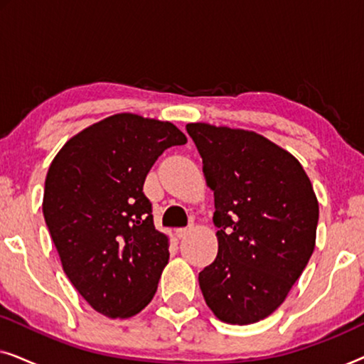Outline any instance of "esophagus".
Segmentation results:
<instances>
[{
    "label": "esophagus",
    "instance_id": "1",
    "mask_svg": "<svg viewBox=\"0 0 364 364\" xmlns=\"http://www.w3.org/2000/svg\"><path fill=\"white\" fill-rule=\"evenodd\" d=\"M191 232H192V227H187V228H178V230H176V235H177V238H186Z\"/></svg>",
    "mask_w": 364,
    "mask_h": 364
}]
</instances>
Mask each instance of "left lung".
<instances>
[{"instance_id":"left-lung-1","label":"left lung","mask_w":364,"mask_h":364,"mask_svg":"<svg viewBox=\"0 0 364 364\" xmlns=\"http://www.w3.org/2000/svg\"><path fill=\"white\" fill-rule=\"evenodd\" d=\"M215 197L218 253L198 273L213 315L230 325L270 316L316 243L320 207L301 164L253 131L187 124Z\"/></svg>"}]
</instances>
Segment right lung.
Segmentation results:
<instances>
[{
  "instance_id": "obj_1",
  "label": "right lung",
  "mask_w": 364,
  "mask_h": 364,
  "mask_svg": "<svg viewBox=\"0 0 364 364\" xmlns=\"http://www.w3.org/2000/svg\"><path fill=\"white\" fill-rule=\"evenodd\" d=\"M186 142L172 122L121 112L73 136L49 166L44 220L69 282L104 316L131 318L156 295L171 243L144 181L166 149Z\"/></svg>"
}]
</instances>
